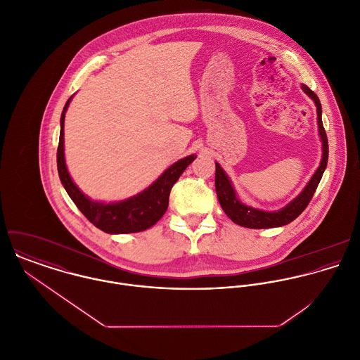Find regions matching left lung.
Returning a JSON list of instances; mask_svg holds the SVG:
<instances>
[{
  "label": "left lung",
  "mask_w": 360,
  "mask_h": 360,
  "mask_svg": "<svg viewBox=\"0 0 360 360\" xmlns=\"http://www.w3.org/2000/svg\"><path fill=\"white\" fill-rule=\"evenodd\" d=\"M304 93L308 96L309 98L316 105V112H317V127H319V137L321 141V160L313 176L310 177L308 184L304 187V190L285 206H283L278 210H262L252 206L243 204L237 193L233 187V183L227 173L221 169V166L214 162L216 165V173H214V187H216V194L217 200L220 202L221 209L224 213L236 223L243 227L248 229H273V227H281L292 220H295L308 206L320 180L321 176L326 170L327 160H328V144H327V136L323 127L321 122V103L319 97L309 89L308 86L302 84L301 86Z\"/></svg>",
  "instance_id": "8db88e82"
}]
</instances>
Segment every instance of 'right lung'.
Listing matches in <instances>:
<instances>
[{"label": "right lung", "mask_w": 360, "mask_h": 360, "mask_svg": "<svg viewBox=\"0 0 360 360\" xmlns=\"http://www.w3.org/2000/svg\"><path fill=\"white\" fill-rule=\"evenodd\" d=\"M72 98L73 96L66 101L60 115V133L56 153L59 179L68 195L96 227L108 234L139 233L153 227L167 209L169 195L173 184L179 180L186 167L197 158V155H188L183 159H179L170 165L151 186L130 198L117 202L94 201L75 184L65 162L63 126L65 113Z\"/></svg>", "instance_id": "right-lung-1"}]
</instances>
